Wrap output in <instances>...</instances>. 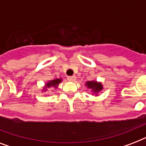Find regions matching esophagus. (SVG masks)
Instances as JSON below:
<instances>
[{
	"instance_id": "1",
	"label": "esophagus",
	"mask_w": 146,
	"mask_h": 146,
	"mask_svg": "<svg viewBox=\"0 0 146 146\" xmlns=\"http://www.w3.org/2000/svg\"><path fill=\"white\" fill-rule=\"evenodd\" d=\"M76 80V76H69V77H68V80H69V81H70V82H75Z\"/></svg>"
}]
</instances>
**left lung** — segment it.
<instances>
[{"label":"left lung","mask_w":146,"mask_h":146,"mask_svg":"<svg viewBox=\"0 0 146 146\" xmlns=\"http://www.w3.org/2000/svg\"><path fill=\"white\" fill-rule=\"evenodd\" d=\"M86 86L89 89H90V91L92 92V94L95 96H98V94L100 92H102V91L104 89L103 85L101 82H98L96 80H91V81H87L86 83Z\"/></svg>","instance_id":"1"}]
</instances>
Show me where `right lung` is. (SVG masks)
<instances>
[{"mask_svg": "<svg viewBox=\"0 0 146 146\" xmlns=\"http://www.w3.org/2000/svg\"><path fill=\"white\" fill-rule=\"evenodd\" d=\"M63 79L62 78H57V79H54V80H49L48 82H46V83L44 84V86H43V89H42V92H46L48 89H57L59 84L62 82Z\"/></svg>", "mask_w": 146, "mask_h": 146, "instance_id": "1", "label": "right lung"}]
</instances>
